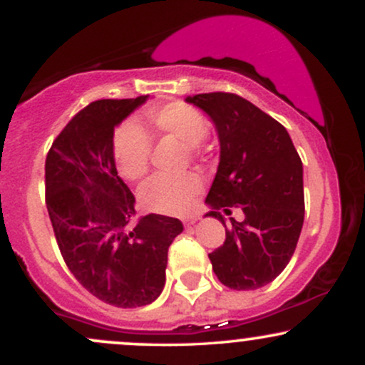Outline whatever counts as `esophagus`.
Instances as JSON below:
<instances>
[{"instance_id":"34e87169","label":"esophagus","mask_w":365,"mask_h":365,"mask_svg":"<svg viewBox=\"0 0 365 365\" xmlns=\"http://www.w3.org/2000/svg\"><path fill=\"white\" fill-rule=\"evenodd\" d=\"M197 220H199V217H197V216L187 217V220H183V225H185V226H187V228H190V226H192V225H194Z\"/></svg>"}]
</instances>
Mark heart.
Masks as SVG:
<instances>
[{"mask_svg":"<svg viewBox=\"0 0 365 365\" xmlns=\"http://www.w3.org/2000/svg\"><path fill=\"white\" fill-rule=\"evenodd\" d=\"M145 127L158 139H175L185 145L190 159H206L209 121L202 111L183 101H171L144 111ZM113 158L127 180L144 178L153 158V140L140 123L125 120L113 133ZM202 192V178L194 171L158 175L140 188L142 207L161 215H183Z\"/></svg>","mask_w":365,"mask_h":365,"instance_id":"1","label":"heart"}]
</instances>
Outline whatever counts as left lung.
I'll return each mask as SVG.
<instances>
[{"label":"left lung","mask_w":365,"mask_h":365,"mask_svg":"<svg viewBox=\"0 0 365 365\" xmlns=\"http://www.w3.org/2000/svg\"><path fill=\"white\" fill-rule=\"evenodd\" d=\"M217 128L221 158L206 202L207 216L223 223L220 208L240 207L225 242L209 254L212 271L232 290H257L290 262L304 225L302 161L287 128L232 92L195 94Z\"/></svg>","instance_id":"left-lung-1"}]
</instances>
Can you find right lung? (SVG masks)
Wrapping results in <instances>:
<instances>
[{"instance_id":"obj_1","label":"right lung","mask_w":365,"mask_h":365,"mask_svg":"<svg viewBox=\"0 0 365 365\" xmlns=\"http://www.w3.org/2000/svg\"><path fill=\"white\" fill-rule=\"evenodd\" d=\"M145 99L89 103L58 133L44 166L46 206L63 261L96 299L121 309L158 299L168 249L183 230L163 215L133 223L135 197L116 171L113 130Z\"/></svg>"}]
</instances>
